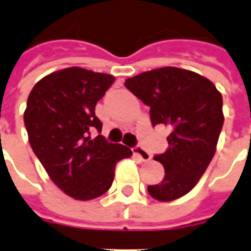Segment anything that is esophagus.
<instances>
[{
  "label": "esophagus",
  "mask_w": 251,
  "mask_h": 251,
  "mask_svg": "<svg viewBox=\"0 0 251 251\" xmlns=\"http://www.w3.org/2000/svg\"><path fill=\"white\" fill-rule=\"evenodd\" d=\"M133 153L136 154L137 157L141 158L142 161H149V160H151V154H149L144 148L140 147V145H137V147L133 148Z\"/></svg>",
  "instance_id": "esophagus-1"
}]
</instances>
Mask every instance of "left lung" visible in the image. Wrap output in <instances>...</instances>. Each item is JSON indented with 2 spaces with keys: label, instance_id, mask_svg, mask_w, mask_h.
I'll use <instances>...</instances> for the list:
<instances>
[{
  "label": "left lung",
  "instance_id": "left-lung-1",
  "mask_svg": "<svg viewBox=\"0 0 251 251\" xmlns=\"http://www.w3.org/2000/svg\"><path fill=\"white\" fill-rule=\"evenodd\" d=\"M127 90L151 107L152 125L171 126L168 149L156 154L165 169L161 183L148 185L160 201L188 194L204 174L223 126V99L215 84L196 72L164 67L126 79Z\"/></svg>",
  "mask_w": 251,
  "mask_h": 251
}]
</instances>
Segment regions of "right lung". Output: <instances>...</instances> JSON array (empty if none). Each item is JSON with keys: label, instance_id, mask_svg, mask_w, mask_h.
Here are the masks:
<instances>
[{"label": "right lung", "instance_id": "right-lung-1", "mask_svg": "<svg viewBox=\"0 0 251 251\" xmlns=\"http://www.w3.org/2000/svg\"><path fill=\"white\" fill-rule=\"evenodd\" d=\"M113 82L109 74L70 67L43 77L28 97L24 124L30 147L52 181L76 200L107 192L115 164L133 154L100 134L91 137L94 129L102 130L95 106Z\"/></svg>", "mask_w": 251, "mask_h": 251}]
</instances>
